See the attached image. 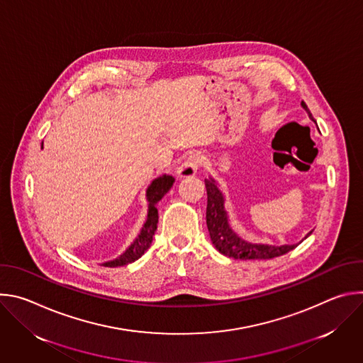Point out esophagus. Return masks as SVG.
<instances>
[{"label":"esophagus","mask_w":363,"mask_h":363,"mask_svg":"<svg viewBox=\"0 0 363 363\" xmlns=\"http://www.w3.org/2000/svg\"><path fill=\"white\" fill-rule=\"evenodd\" d=\"M201 165V158L198 155H191L186 161L182 162V165L177 169V174L179 178H191L196 174L198 168Z\"/></svg>","instance_id":"34e87169"}]
</instances>
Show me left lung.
I'll list each match as a JSON object with an SVG mask.
<instances>
[{
	"instance_id": "obj_1",
	"label": "left lung",
	"mask_w": 363,
	"mask_h": 363,
	"mask_svg": "<svg viewBox=\"0 0 363 363\" xmlns=\"http://www.w3.org/2000/svg\"><path fill=\"white\" fill-rule=\"evenodd\" d=\"M301 106L308 113V118L316 122L304 101H301ZM205 188L206 195H208V202H206V227H208L214 247L221 254L237 258V260H269V258L283 255L297 247V244H252L242 240L241 237H238V234L231 228L228 223V216L224 206V195L220 191L216 181L213 178L205 179ZM310 234H312V231H310L304 238H307Z\"/></svg>"
}]
</instances>
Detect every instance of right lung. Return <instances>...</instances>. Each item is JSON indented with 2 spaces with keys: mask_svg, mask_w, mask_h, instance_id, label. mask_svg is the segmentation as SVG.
Listing matches in <instances>:
<instances>
[{
  "mask_svg": "<svg viewBox=\"0 0 363 363\" xmlns=\"http://www.w3.org/2000/svg\"><path fill=\"white\" fill-rule=\"evenodd\" d=\"M174 177L171 175H162L157 179H153L150 185L146 189V199H147V217L146 221L139 233V235L135 238V241L126 248L125 252H122L118 258L108 263H103L105 267H121L129 263H133L139 257L145 254V251L150 247L155 231L158 228V208L157 203L164 198V195L171 189L174 185Z\"/></svg>",
  "mask_w": 363,
  "mask_h": 363,
  "instance_id": "obj_1",
  "label": "right lung"
}]
</instances>
